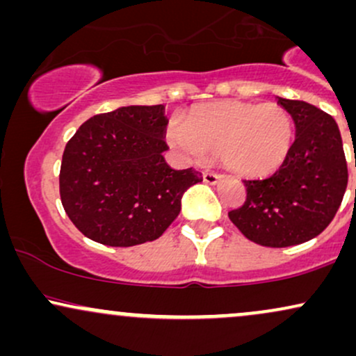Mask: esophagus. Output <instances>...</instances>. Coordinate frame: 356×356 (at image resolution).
I'll list each match as a JSON object with an SVG mask.
<instances>
[{
    "label": "esophagus",
    "mask_w": 356,
    "mask_h": 356,
    "mask_svg": "<svg viewBox=\"0 0 356 356\" xmlns=\"http://www.w3.org/2000/svg\"><path fill=\"white\" fill-rule=\"evenodd\" d=\"M202 179L206 184H218V181L220 179V174L212 172V170H206V172L202 174Z\"/></svg>",
    "instance_id": "esophagus-1"
}]
</instances>
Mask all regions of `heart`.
I'll return each mask as SVG.
<instances>
[{"instance_id":"obj_1","label":"heart","mask_w":356,"mask_h":356,"mask_svg":"<svg viewBox=\"0 0 356 356\" xmlns=\"http://www.w3.org/2000/svg\"><path fill=\"white\" fill-rule=\"evenodd\" d=\"M167 138L189 161L219 155L241 175H266L283 164L293 138L291 117L275 102H218L194 108L184 124L167 127Z\"/></svg>"}]
</instances>
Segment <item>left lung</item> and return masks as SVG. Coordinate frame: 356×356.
Instances as JSON below:
<instances>
[{"mask_svg":"<svg viewBox=\"0 0 356 356\" xmlns=\"http://www.w3.org/2000/svg\"><path fill=\"white\" fill-rule=\"evenodd\" d=\"M296 137L266 179L244 181L246 201L229 219L252 243L288 248L316 238L332 222L348 184L343 142L332 115L301 100L277 99Z\"/></svg>","mask_w":356,"mask_h":356,"instance_id":"8db88e82","label":"left lung"}]
</instances>
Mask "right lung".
I'll list each match as a JSON object with an SVG mask.
<instances>
[{
	"label": "right lung",
	"mask_w": 356,
	"mask_h": 356,
	"mask_svg": "<svg viewBox=\"0 0 356 356\" xmlns=\"http://www.w3.org/2000/svg\"><path fill=\"white\" fill-rule=\"evenodd\" d=\"M165 127L164 105L120 107L80 125L61 159L60 197L81 234L129 248L174 222L182 194L202 174L165 164Z\"/></svg>",
	"instance_id": "1"
}]
</instances>
